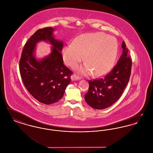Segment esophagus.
Returning <instances> with one entry per match:
<instances>
[{"mask_svg": "<svg viewBox=\"0 0 153 153\" xmlns=\"http://www.w3.org/2000/svg\"><path fill=\"white\" fill-rule=\"evenodd\" d=\"M71 79H72V80H73V81H74V80H80V77L79 76H77L76 74H74L73 75H72V76H71Z\"/></svg>", "mask_w": 153, "mask_h": 153, "instance_id": "34e87169", "label": "esophagus"}]
</instances>
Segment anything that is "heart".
Instances as JSON below:
<instances>
[{
  "label": "heart",
  "mask_w": 153,
  "mask_h": 153,
  "mask_svg": "<svg viewBox=\"0 0 153 153\" xmlns=\"http://www.w3.org/2000/svg\"><path fill=\"white\" fill-rule=\"evenodd\" d=\"M118 53V43L113 36L102 33H86L77 36L73 44H68L62 50L66 65L74 66L82 59V65L74 68L82 74L92 71L96 76L107 73L114 65Z\"/></svg>",
  "instance_id": "1"
}]
</instances>
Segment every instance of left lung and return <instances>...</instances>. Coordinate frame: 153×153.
Segmentation results:
<instances>
[{
  "label": "left lung",
  "mask_w": 153,
  "mask_h": 153,
  "mask_svg": "<svg viewBox=\"0 0 153 153\" xmlns=\"http://www.w3.org/2000/svg\"><path fill=\"white\" fill-rule=\"evenodd\" d=\"M123 53L113 69L100 79L89 81V89L85 100L93 108L105 109L119 99L131 75L132 60L123 41Z\"/></svg>",
  "instance_id": "left-lung-1"
}]
</instances>
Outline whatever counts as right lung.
Returning a JSON list of instances; mask_svg holds the SVG:
<instances>
[{
  "mask_svg": "<svg viewBox=\"0 0 153 153\" xmlns=\"http://www.w3.org/2000/svg\"><path fill=\"white\" fill-rule=\"evenodd\" d=\"M52 27L38 30L25 45L19 61V72L25 87L38 102L51 104L64 96L73 74L65 65L61 51L63 42L56 39ZM41 40L53 46L51 53L38 60L34 55L36 44Z\"/></svg>",
  "mask_w": 153,
  "mask_h": 153,
  "instance_id": "1",
  "label": "right lung"
}]
</instances>
